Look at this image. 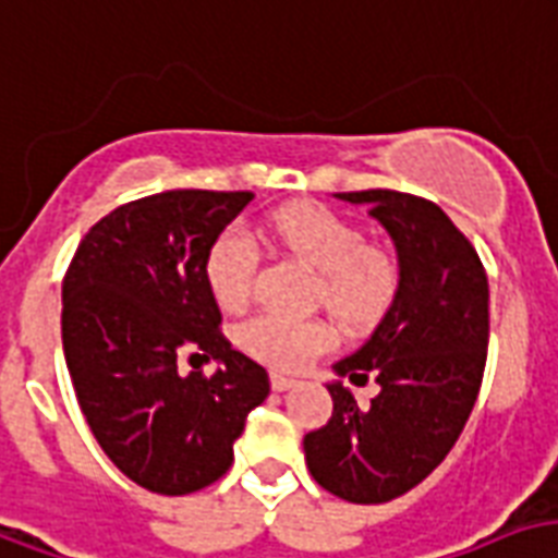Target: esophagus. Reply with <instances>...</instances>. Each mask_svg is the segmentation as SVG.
<instances>
[{"label":"esophagus","instance_id":"esophagus-1","mask_svg":"<svg viewBox=\"0 0 558 558\" xmlns=\"http://www.w3.org/2000/svg\"><path fill=\"white\" fill-rule=\"evenodd\" d=\"M270 385H274V391H291L296 388V379L294 376H284V374H270Z\"/></svg>","mask_w":558,"mask_h":558}]
</instances>
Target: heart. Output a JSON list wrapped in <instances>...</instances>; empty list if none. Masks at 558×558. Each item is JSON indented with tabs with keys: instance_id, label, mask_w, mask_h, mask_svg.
I'll list each match as a JSON object with an SVG mask.
<instances>
[{
	"instance_id": "1",
	"label": "heart",
	"mask_w": 558,
	"mask_h": 558,
	"mask_svg": "<svg viewBox=\"0 0 558 558\" xmlns=\"http://www.w3.org/2000/svg\"><path fill=\"white\" fill-rule=\"evenodd\" d=\"M279 246L317 274V300L341 320L362 329L391 308L400 274L385 253L367 246V238L347 217L324 205H291L270 220ZM258 246L241 226L217 234L205 253V282L223 308H238L253 294ZM234 341L255 362L296 371L335 343L332 326L300 320L276 312H255L234 329Z\"/></svg>"
}]
</instances>
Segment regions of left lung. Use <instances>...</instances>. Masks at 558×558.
Listing matches in <instances>:
<instances>
[{"label": "left lung", "mask_w": 558, "mask_h": 558, "mask_svg": "<svg viewBox=\"0 0 558 558\" xmlns=\"http://www.w3.org/2000/svg\"><path fill=\"white\" fill-rule=\"evenodd\" d=\"M367 205L397 246L400 288L374 335L335 364L353 385L376 379L359 405L329 383L332 417L303 438L305 464L326 492L388 502L412 492L453 450L471 417L488 355V276L441 208L400 191L335 194Z\"/></svg>", "instance_id": "left-lung-1"}]
</instances>
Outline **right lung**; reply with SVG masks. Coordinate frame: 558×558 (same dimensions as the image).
Here are the masks:
<instances>
[{"instance_id": "add662e5", "label": "right lung", "mask_w": 558, "mask_h": 558, "mask_svg": "<svg viewBox=\"0 0 558 558\" xmlns=\"http://www.w3.org/2000/svg\"><path fill=\"white\" fill-rule=\"evenodd\" d=\"M250 191H165L125 203L66 267L61 341L75 400L105 456L146 492L182 497L232 468L262 364L232 350L205 282V253ZM195 371L184 377L178 362ZM203 361L221 364L205 377Z\"/></svg>"}]
</instances>
